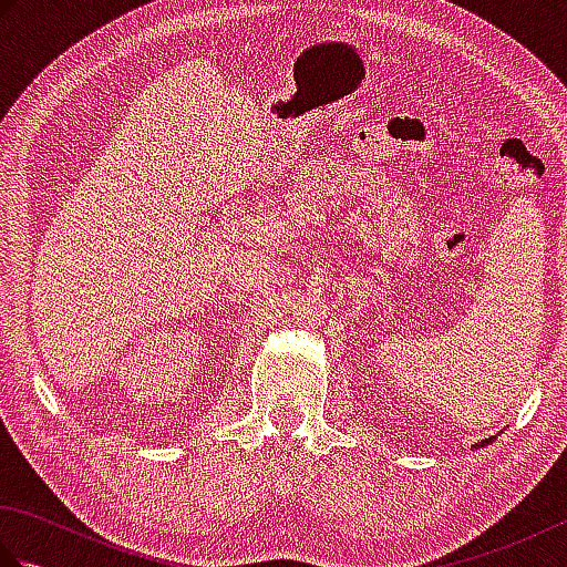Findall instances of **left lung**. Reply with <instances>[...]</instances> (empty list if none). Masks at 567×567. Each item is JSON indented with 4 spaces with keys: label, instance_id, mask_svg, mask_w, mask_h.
<instances>
[{
    "label": "left lung",
    "instance_id": "1",
    "mask_svg": "<svg viewBox=\"0 0 567 567\" xmlns=\"http://www.w3.org/2000/svg\"><path fill=\"white\" fill-rule=\"evenodd\" d=\"M495 439H497V436H489V439H483V441H480V443H475V445H473V449H485V445H489V443H492V441H495Z\"/></svg>",
    "mask_w": 567,
    "mask_h": 567
}]
</instances>
